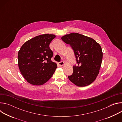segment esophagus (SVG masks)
I'll list each match as a JSON object with an SVG mask.
<instances>
[{
    "mask_svg": "<svg viewBox=\"0 0 122 122\" xmlns=\"http://www.w3.org/2000/svg\"><path fill=\"white\" fill-rule=\"evenodd\" d=\"M59 65L60 66H63L65 65V63L63 62V61H61L59 63Z\"/></svg>",
    "mask_w": 122,
    "mask_h": 122,
    "instance_id": "esophagus-1",
    "label": "esophagus"
}]
</instances>
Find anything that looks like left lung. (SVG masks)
Returning a JSON list of instances; mask_svg holds the SVG:
<instances>
[{"instance_id":"left-lung-1","label":"left lung","mask_w":122,"mask_h":122,"mask_svg":"<svg viewBox=\"0 0 122 122\" xmlns=\"http://www.w3.org/2000/svg\"><path fill=\"white\" fill-rule=\"evenodd\" d=\"M61 39L72 47L79 65L73 66V73L68 76L69 80L77 86L90 85L96 79L101 66L100 45L93 39L77 33L65 35Z\"/></svg>"}]
</instances>
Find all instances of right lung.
I'll return each mask as SVG.
<instances>
[{
    "instance_id": "right-lung-1",
    "label": "right lung",
    "mask_w": 122,
    "mask_h": 122,
    "mask_svg": "<svg viewBox=\"0 0 122 122\" xmlns=\"http://www.w3.org/2000/svg\"><path fill=\"white\" fill-rule=\"evenodd\" d=\"M45 34L26 41L18 53L20 71L26 81L33 85H41L51 77L57 67L51 60L53 53L49 44L56 38Z\"/></svg>"
}]
</instances>
